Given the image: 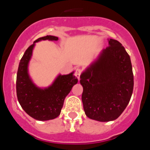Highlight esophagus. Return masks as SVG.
<instances>
[{"mask_svg": "<svg viewBox=\"0 0 150 150\" xmlns=\"http://www.w3.org/2000/svg\"><path fill=\"white\" fill-rule=\"evenodd\" d=\"M81 69H79V68H77L75 70V75H76V78H77L78 80H79L80 79V75H81Z\"/></svg>", "mask_w": 150, "mask_h": 150, "instance_id": "1", "label": "esophagus"}]
</instances>
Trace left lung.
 Returning a JSON list of instances; mask_svg holds the SVG:
<instances>
[{
	"label": "left lung",
	"mask_w": 150,
	"mask_h": 150,
	"mask_svg": "<svg viewBox=\"0 0 150 150\" xmlns=\"http://www.w3.org/2000/svg\"><path fill=\"white\" fill-rule=\"evenodd\" d=\"M109 46L80 75L85 113L91 120H116L126 108L134 88L131 59L119 41L108 39Z\"/></svg>",
	"instance_id": "obj_1"
}]
</instances>
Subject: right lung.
<instances>
[{
	"label": "right lung",
	"mask_w": 150,
	"mask_h": 150,
	"mask_svg": "<svg viewBox=\"0 0 150 150\" xmlns=\"http://www.w3.org/2000/svg\"><path fill=\"white\" fill-rule=\"evenodd\" d=\"M46 40L56 41L59 38L47 35L36 40L22 56L16 76V94L21 107L30 117L39 121L53 120L60 115L66 96L78 82L73 71L67 75L59 74L46 88H40L34 84L28 74L29 62L35 43Z\"/></svg>",
	"instance_id": "add662e5"
}]
</instances>
